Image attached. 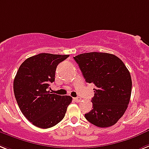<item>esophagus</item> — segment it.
<instances>
[{
    "label": "esophagus",
    "mask_w": 149,
    "mask_h": 149,
    "mask_svg": "<svg viewBox=\"0 0 149 149\" xmlns=\"http://www.w3.org/2000/svg\"><path fill=\"white\" fill-rule=\"evenodd\" d=\"M73 99H74L75 102H81V100H82V98H79V97H77V98H73Z\"/></svg>",
    "instance_id": "1"
}]
</instances>
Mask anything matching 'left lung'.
I'll return each mask as SVG.
<instances>
[{"instance_id": "8db88e82", "label": "left lung", "mask_w": 149, "mask_h": 149, "mask_svg": "<svg viewBox=\"0 0 149 149\" xmlns=\"http://www.w3.org/2000/svg\"><path fill=\"white\" fill-rule=\"evenodd\" d=\"M86 81L93 83V109L86 119L98 127L114 125L124 114L130 100L132 79L128 69L117 56L89 52L73 57Z\"/></svg>"}]
</instances>
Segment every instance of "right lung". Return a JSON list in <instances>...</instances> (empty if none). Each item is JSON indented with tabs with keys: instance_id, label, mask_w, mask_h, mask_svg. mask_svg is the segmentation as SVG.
<instances>
[{
	"instance_id": "1",
	"label": "right lung",
	"mask_w": 149,
	"mask_h": 149,
	"mask_svg": "<svg viewBox=\"0 0 149 149\" xmlns=\"http://www.w3.org/2000/svg\"><path fill=\"white\" fill-rule=\"evenodd\" d=\"M69 55L41 53L20 65L13 81L14 95L19 107L33 125L47 129L63 119L72 97L51 94L50 83L55 79L57 65Z\"/></svg>"
}]
</instances>
